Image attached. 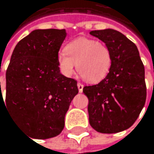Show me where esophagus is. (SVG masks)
Segmentation results:
<instances>
[{
    "mask_svg": "<svg viewBox=\"0 0 154 154\" xmlns=\"http://www.w3.org/2000/svg\"><path fill=\"white\" fill-rule=\"evenodd\" d=\"M78 88H79V92H82L83 91V85L81 83H78Z\"/></svg>",
    "mask_w": 154,
    "mask_h": 154,
    "instance_id": "obj_1",
    "label": "esophagus"
}]
</instances>
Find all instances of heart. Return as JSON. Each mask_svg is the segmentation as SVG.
I'll use <instances>...</instances> for the list:
<instances>
[{
	"mask_svg": "<svg viewBox=\"0 0 154 154\" xmlns=\"http://www.w3.org/2000/svg\"><path fill=\"white\" fill-rule=\"evenodd\" d=\"M57 64L61 73L71 76L76 69L82 78L88 82L103 79L112 66V54L107 45L92 38H79L60 51Z\"/></svg>",
	"mask_w": 154,
	"mask_h": 154,
	"instance_id": "b5f03b06",
	"label": "heart"
}]
</instances>
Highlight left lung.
<instances>
[{
  "label": "left lung",
  "instance_id": "8db88e82",
  "mask_svg": "<svg viewBox=\"0 0 154 154\" xmlns=\"http://www.w3.org/2000/svg\"><path fill=\"white\" fill-rule=\"evenodd\" d=\"M109 48L112 66L100 83L83 88L88 99V120L100 133H117L129 128L138 119L146 102L144 66L130 39L112 28L93 30Z\"/></svg>",
  "mask_w": 154,
  "mask_h": 154
}]
</instances>
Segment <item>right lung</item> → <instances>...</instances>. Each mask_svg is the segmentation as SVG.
<instances>
[{
	"label": "right lung",
	"mask_w": 154,
	"mask_h": 154,
	"mask_svg": "<svg viewBox=\"0 0 154 154\" xmlns=\"http://www.w3.org/2000/svg\"><path fill=\"white\" fill-rule=\"evenodd\" d=\"M66 35V29H35L16 44L11 56L6 96L3 100L1 92L0 102L34 139L62 132L69 105L79 93L76 81L62 75L57 64Z\"/></svg>",
	"instance_id": "obj_1"
}]
</instances>
